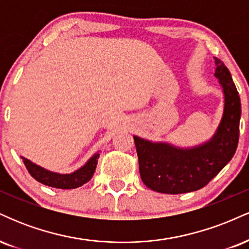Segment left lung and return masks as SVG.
<instances>
[{
    "label": "left lung",
    "mask_w": 249,
    "mask_h": 249,
    "mask_svg": "<svg viewBox=\"0 0 249 249\" xmlns=\"http://www.w3.org/2000/svg\"><path fill=\"white\" fill-rule=\"evenodd\" d=\"M215 72L224 95V110L210 139L188 147L133 136L141 178L150 190L166 194L193 192L230 162L239 142L241 103L230 70L215 58Z\"/></svg>",
    "instance_id": "8db88e82"
}]
</instances>
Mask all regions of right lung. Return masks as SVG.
<instances>
[{
    "mask_svg": "<svg viewBox=\"0 0 249 249\" xmlns=\"http://www.w3.org/2000/svg\"><path fill=\"white\" fill-rule=\"evenodd\" d=\"M21 158L23 160L27 170L29 171V173L37 181L50 187L70 190V188H77L82 186V185H84L85 182H88L89 180L92 178L97 166V162H98L99 151L93 153L83 166L77 168L73 172L65 174L47 170V168L39 166V165L27 159L25 157L21 156Z\"/></svg>",
    "mask_w": 249,
    "mask_h": 249,
    "instance_id": "add662e5",
    "label": "right lung"
}]
</instances>
